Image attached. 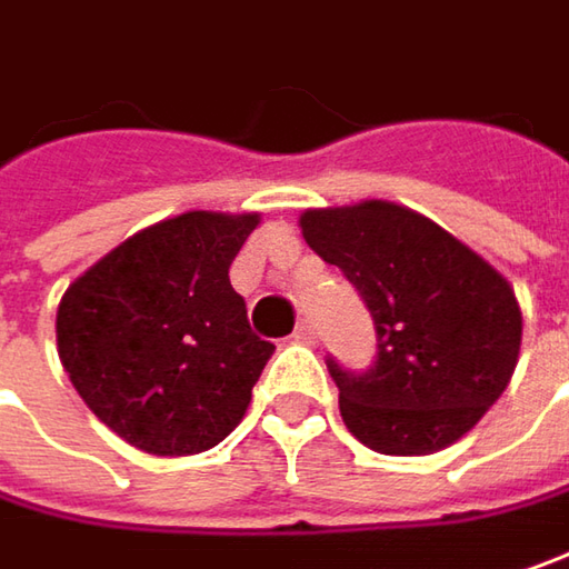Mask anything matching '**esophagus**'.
<instances>
[{
	"mask_svg": "<svg viewBox=\"0 0 569 569\" xmlns=\"http://www.w3.org/2000/svg\"><path fill=\"white\" fill-rule=\"evenodd\" d=\"M295 339L303 342V346H313V342H317V327H313L310 320H300L298 329H295Z\"/></svg>",
	"mask_w": 569,
	"mask_h": 569,
	"instance_id": "esophagus-1",
	"label": "esophagus"
}]
</instances>
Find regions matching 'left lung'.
<instances>
[{
	"mask_svg": "<svg viewBox=\"0 0 569 569\" xmlns=\"http://www.w3.org/2000/svg\"><path fill=\"white\" fill-rule=\"evenodd\" d=\"M307 246L358 288L378 361H327L346 429L378 455H436L483 419L512 381L522 307L483 256L403 204L368 198L300 213Z\"/></svg>",
	"mask_w": 569,
	"mask_h": 569,
	"instance_id": "left-lung-1",
	"label": "left lung"
}]
</instances>
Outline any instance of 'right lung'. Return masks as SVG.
<instances>
[{
    "instance_id": "1",
    "label": "right lung",
    "mask_w": 569,
    "mask_h": 569,
    "mask_svg": "<svg viewBox=\"0 0 569 569\" xmlns=\"http://www.w3.org/2000/svg\"><path fill=\"white\" fill-rule=\"evenodd\" d=\"M259 213L186 211L143 227L57 307V352L76 393L121 439L159 458L223 441L274 346L249 329L230 262Z\"/></svg>"
}]
</instances>
